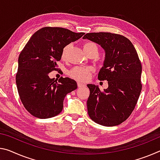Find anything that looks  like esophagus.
<instances>
[{"label": "esophagus", "instance_id": "obj_1", "mask_svg": "<svg viewBox=\"0 0 160 160\" xmlns=\"http://www.w3.org/2000/svg\"><path fill=\"white\" fill-rule=\"evenodd\" d=\"M78 88H83V87H85V84H83V83H82V82H78Z\"/></svg>", "mask_w": 160, "mask_h": 160}]
</instances>
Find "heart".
Wrapping results in <instances>:
<instances>
[{
  "instance_id": "b5f03b06",
  "label": "heart",
  "mask_w": 160,
  "mask_h": 160,
  "mask_svg": "<svg viewBox=\"0 0 160 160\" xmlns=\"http://www.w3.org/2000/svg\"><path fill=\"white\" fill-rule=\"evenodd\" d=\"M83 49L84 50H88L90 49H95L98 51V47L95 43L92 42H87L83 45ZM68 50V46H65L62 49V58H65ZM94 68L92 67H75L71 70L69 72L70 77L74 78L75 80L80 81H85L88 80L90 77V73L93 72Z\"/></svg>"
}]
</instances>
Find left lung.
I'll use <instances>...</instances> for the list:
<instances>
[{
  "instance_id": "8db88e82",
  "label": "left lung",
  "mask_w": 160,
  "mask_h": 160,
  "mask_svg": "<svg viewBox=\"0 0 160 160\" xmlns=\"http://www.w3.org/2000/svg\"><path fill=\"white\" fill-rule=\"evenodd\" d=\"M82 38L96 42L105 50L98 79L108 81V88L103 92L98 85H87L90 91L88 115L99 125H120L132 112L142 90V65L138 52L130 40L121 35L90 32Z\"/></svg>"
}]
</instances>
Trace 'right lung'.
<instances>
[{
  "label": "right lung",
  "mask_w": 160,
  "mask_h": 160,
  "mask_svg": "<svg viewBox=\"0 0 160 160\" xmlns=\"http://www.w3.org/2000/svg\"><path fill=\"white\" fill-rule=\"evenodd\" d=\"M84 34L45 27L35 32L22 49L16 81L22 105L32 115L40 119L58 115L67 94L77 89L74 80L61 77L57 81L48 74L57 70L63 48Z\"/></svg>",
  "instance_id": "right-lung-1"
}]
</instances>
